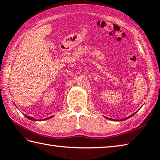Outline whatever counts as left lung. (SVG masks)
Instances as JSON below:
<instances>
[{"label": "left lung", "instance_id": "1", "mask_svg": "<svg viewBox=\"0 0 160 160\" xmlns=\"http://www.w3.org/2000/svg\"><path fill=\"white\" fill-rule=\"evenodd\" d=\"M134 114H135V113H133V114H132V115H130V116H128V117H127V118H126L125 119H123V120H127V119H128V118H131V116H132V115H133ZM106 118L108 119V120H113V121H120V120H113V119H111V118Z\"/></svg>", "mask_w": 160, "mask_h": 160}]
</instances>
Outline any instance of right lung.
<instances>
[{
  "label": "right lung",
  "mask_w": 160,
  "mask_h": 160,
  "mask_svg": "<svg viewBox=\"0 0 160 160\" xmlns=\"http://www.w3.org/2000/svg\"><path fill=\"white\" fill-rule=\"evenodd\" d=\"M25 116L27 118H28V119H29V120H33V121H38V120H36V119H34V118H32V117H30V116H28V115H25ZM53 116H51V117H49V118H45V119H44L43 120H48V119H50V118H53Z\"/></svg>",
  "instance_id": "1"
}]
</instances>
